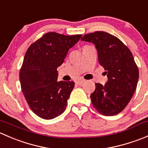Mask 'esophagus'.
<instances>
[{
  "label": "esophagus",
  "instance_id": "34e87169",
  "mask_svg": "<svg viewBox=\"0 0 148 148\" xmlns=\"http://www.w3.org/2000/svg\"><path fill=\"white\" fill-rule=\"evenodd\" d=\"M84 82H85V80H84V79H79V80H77V84L79 85H82Z\"/></svg>",
  "mask_w": 148,
  "mask_h": 148
}]
</instances>
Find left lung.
Masks as SVG:
<instances>
[{
	"mask_svg": "<svg viewBox=\"0 0 148 148\" xmlns=\"http://www.w3.org/2000/svg\"><path fill=\"white\" fill-rule=\"evenodd\" d=\"M81 41L95 44L108 79L104 85L95 84L90 95L92 104L103 115L117 114L127 105L138 84L139 71L132 53L119 38L104 31L85 34Z\"/></svg>",
	"mask_w": 148,
	"mask_h": 148,
	"instance_id": "left-lung-1",
	"label": "left lung"
}]
</instances>
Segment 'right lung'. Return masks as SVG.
<instances>
[{
    "mask_svg": "<svg viewBox=\"0 0 148 148\" xmlns=\"http://www.w3.org/2000/svg\"><path fill=\"white\" fill-rule=\"evenodd\" d=\"M82 36L47 33L28 49L20 82L30 108L38 117L51 120L64 112L74 82H58L57 68Z\"/></svg>",
    "mask_w": 148,
    "mask_h": 148,
    "instance_id": "add662e5",
    "label": "right lung"
}]
</instances>
